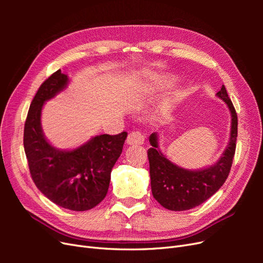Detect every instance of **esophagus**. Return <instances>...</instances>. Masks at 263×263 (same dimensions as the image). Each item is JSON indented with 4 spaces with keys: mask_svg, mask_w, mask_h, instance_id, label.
Returning a JSON list of instances; mask_svg holds the SVG:
<instances>
[{
    "mask_svg": "<svg viewBox=\"0 0 263 263\" xmlns=\"http://www.w3.org/2000/svg\"><path fill=\"white\" fill-rule=\"evenodd\" d=\"M145 142V137L142 136V135L139 132H134L130 133L128 136H127L126 139V144L127 145H130V146H140Z\"/></svg>",
    "mask_w": 263,
    "mask_h": 263,
    "instance_id": "1",
    "label": "esophagus"
}]
</instances>
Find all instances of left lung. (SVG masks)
I'll return each instance as SVG.
<instances>
[{
    "label": "left lung",
    "instance_id": "8db88e82",
    "mask_svg": "<svg viewBox=\"0 0 263 263\" xmlns=\"http://www.w3.org/2000/svg\"><path fill=\"white\" fill-rule=\"evenodd\" d=\"M216 97L227 105L232 117L228 144L216 162L197 170L184 169L162 154L159 148L158 133L149 136L151 148L147 154L151 192L157 202L166 210L180 212L201 205L217 192L228 177L236 149L238 121L224 85Z\"/></svg>",
    "mask_w": 263,
    "mask_h": 263
}]
</instances>
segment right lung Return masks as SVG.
Returning <instances> with one entry per match:
<instances>
[{
    "instance_id": "add662e5",
    "label": "right lung",
    "mask_w": 263,
    "mask_h": 263,
    "mask_svg": "<svg viewBox=\"0 0 263 263\" xmlns=\"http://www.w3.org/2000/svg\"><path fill=\"white\" fill-rule=\"evenodd\" d=\"M69 82V77L58 70L39 87L25 122L24 149L38 190L60 208L83 212L106 196L127 133L98 135L73 149L51 145L43 130L42 112L45 103L65 91Z\"/></svg>"
}]
</instances>
